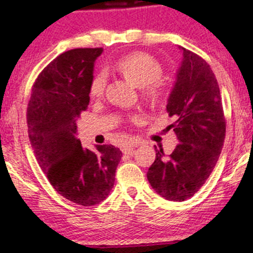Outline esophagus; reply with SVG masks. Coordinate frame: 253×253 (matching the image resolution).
I'll use <instances>...</instances> for the list:
<instances>
[{"instance_id":"obj_1","label":"esophagus","mask_w":253,"mask_h":253,"mask_svg":"<svg viewBox=\"0 0 253 253\" xmlns=\"http://www.w3.org/2000/svg\"><path fill=\"white\" fill-rule=\"evenodd\" d=\"M136 146H139V141L134 140V139H129V140H127L126 143L123 145V152L129 155V153H132L133 149Z\"/></svg>"}]
</instances>
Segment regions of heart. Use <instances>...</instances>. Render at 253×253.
I'll return each mask as SVG.
<instances>
[{
  "mask_svg": "<svg viewBox=\"0 0 253 253\" xmlns=\"http://www.w3.org/2000/svg\"><path fill=\"white\" fill-rule=\"evenodd\" d=\"M114 69L136 88H143L141 98L150 106H157L163 101L165 89L163 84L158 81L163 75V68L158 60L151 57L150 54L144 52L130 53L119 59L115 63ZM106 84L107 76L103 71L95 74L90 81V96L94 98L102 96ZM138 120V117L133 118V121Z\"/></svg>",
  "mask_w": 253,
  "mask_h": 253,
  "instance_id": "heart-1",
  "label": "heart"
}]
</instances>
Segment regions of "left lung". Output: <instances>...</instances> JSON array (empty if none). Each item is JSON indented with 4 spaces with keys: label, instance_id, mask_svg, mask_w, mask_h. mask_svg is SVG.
I'll list each match as a JSON object with an SVG mask.
<instances>
[{
    "label": "left lung",
    "instance_id": "obj_1",
    "mask_svg": "<svg viewBox=\"0 0 253 253\" xmlns=\"http://www.w3.org/2000/svg\"><path fill=\"white\" fill-rule=\"evenodd\" d=\"M183 59L177 70L167 110L176 117L173 128L179 144L170 156L156 150L147 171L151 187L164 199L184 201L205 184L221 153L226 121L215 75L205 59L181 47Z\"/></svg>",
    "mask_w": 253,
    "mask_h": 253
}]
</instances>
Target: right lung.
<instances>
[{"label":"right lung","instance_id":"obj_1","mask_svg":"<svg viewBox=\"0 0 253 253\" xmlns=\"http://www.w3.org/2000/svg\"><path fill=\"white\" fill-rule=\"evenodd\" d=\"M102 51L75 48L58 56L39 74L27 107L28 136L40 168L60 195L85 207L109 195L123 156L113 145H97L96 152L83 149L75 135Z\"/></svg>","mask_w":253,"mask_h":253}]
</instances>
